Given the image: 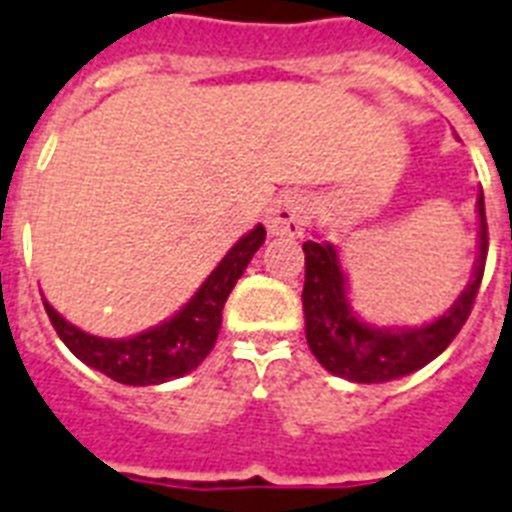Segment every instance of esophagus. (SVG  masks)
<instances>
[{
    "instance_id": "esophagus-1",
    "label": "esophagus",
    "mask_w": 512,
    "mask_h": 512,
    "mask_svg": "<svg viewBox=\"0 0 512 512\" xmlns=\"http://www.w3.org/2000/svg\"><path fill=\"white\" fill-rule=\"evenodd\" d=\"M312 214V203L298 192H285L275 200V206L267 216V227L277 237H296L304 232L306 222Z\"/></svg>"
}]
</instances>
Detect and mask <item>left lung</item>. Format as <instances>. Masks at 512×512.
Here are the masks:
<instances>
[{
    "label": "left lung",
    "mask_w": 512,
    "mask_h": 512,
    "mask_svg": "<svg viewBox=\"0 0 512 512\" xmlns=\"http://www.w3.org/2000/svg\"><path fill=\"white\" fill-rule=\"evenodd\" d=\"M478 256L473 277L457 301L439 320L420 327H375L351 312L346 296V275L335 245L306 240L304 317L306 343L327 372L354 383H386L410 375L436 359L468 320L476 293L484 277L486 214L484 192L478 195Z\"/></svg>",
    "instance_id": "left-lung-1"
}]
</instances>
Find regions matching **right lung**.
<instances>
[{"label":"right lung","mask_w":512,"mask_h":512,"mask_svg":"<svg viewBox=\"0 0 512 512\" xmlns=\"http://www.w3.org/2000/svg\"><path fill=\"white\" fill-rule=\"evenodd\" d=\"M267 240V230L256 224L248 235L232 245L198 293L179 309L171 320L150 327L132 338H100L89 335L63 320L44 301L49 322L60 335V341L84 362L100 370L102 375L126 383V386H155L166 380L182 378L192 372L211 354L222 327V309L235 282L243 277L253 253Z\"/></svg>","instance_id":"obj_1"}]
</instances>
